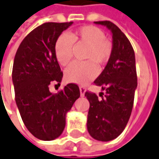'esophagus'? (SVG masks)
<instances>
[{
  "label": "esophagus",
  "mask_w": 159,
  "mask_h": 159,
  "mask_svg": "<svg viewBox=\"0 0 159 159\" xmlns=\"http://www.w3.org/2000/svg\"><path fill=\"white\" fill-rule=\"evenodd\" d=\"M85 91H86L85 87H84V86H80V95H81V97H84Z\"/></svg>",
  "instance_id": "obj_1"
}]
</instances>
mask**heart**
Instances as JSON below:
<instances>
[{
    "instance_id": "heart-1",
    "label": "heart",
    "mask_w": 159,
    "mask_h": 159,
    "mask_svg": "<svg viewBox=\"0 0 159 159\" xmlns=\"http://www.w3.org/2000/svg\"><path fill=\"white\" fill-rule=\"evenodd\" d=\"M74 44L87 46L83 63L75 62L65 71L66 80L70 83L85 84L97 75L94 63L102 64L110 58L112 45L105 38V34L98 27L88 25L59 36L55 44V55L61 66L70 64L74 53Z\"/></svg>"
}]
</instances>
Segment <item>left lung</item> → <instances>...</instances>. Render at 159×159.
<instances>
[{
    "label": "left lung",
    "mask_w": 159,
    "mask_h": 159,
    "mask_svg": "<svg viewBox=\"0 0 159 159\" xmlns=\"http://www.w3.org/2000/svg\"><path fill=\"white\" fill-rule=\"evenodd\" d=\"M105 26L112 34V51L104 70L94 84L105 91L101 98L86 92L89 102L87 129L96 140L108 142L125 129L131 114L135 90L138 87L135 53L121 30L109 20L94 21Z\"/></svg>",
    "instance_id": "8db88e82"
}]
</instances>
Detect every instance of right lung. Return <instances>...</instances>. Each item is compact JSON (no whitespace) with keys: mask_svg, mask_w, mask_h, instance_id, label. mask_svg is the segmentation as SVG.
Segmentation results:
<instances>
[{"mask_svg":"<svg viewBox=\"0 0 159 159\" xmlns=\"http://www.w3.org/2000/svg\"><path fill=\"white\" fill-rule=\"evenodd\" d=\"M70 22H46L23 39L14 59L12 81L16 105L27 129L36 139L51 141L63 131L66 114L80 97L79 87L69 84L57 94L49 85H60L62 72L55 44Z\"/></svg>","mask_w":159,"mask_h":159,"instance_id":"1","label":"right lung"}]
</instances>
